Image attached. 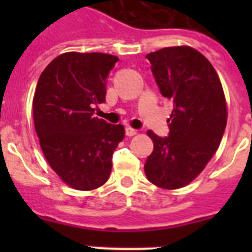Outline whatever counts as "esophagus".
<instances>
[{
	"mask_svg": "<svg viewBox=\"0 0 252 252\" xmlns=\"http://www.w3.org/2000/svg\"><path fill=\"white\" fill-rule=\"evenodd\" d=\"M126 136H134V134H137V130L133 129V128H130V126H126Z\"/></svg>",
	"mask_w": 252,
	"mask_h": 252,
	"instance_id": "34e87169",
	"label": "esophagus"
}]
</instances>
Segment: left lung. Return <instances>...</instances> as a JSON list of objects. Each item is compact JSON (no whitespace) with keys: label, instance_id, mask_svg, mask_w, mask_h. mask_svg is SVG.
I'll return each instance as SVG.
<instances>
[{"label":"left lung","instance_id":"obj_1","mask_svg":"<svg viewBox=\"0 0 252 252\" xmlns=\"http://www.w3.org/2000/svg\"><path fill=\"white\" fill-rule=\"evenodd\" d=\"M152 73L165 98L174 103L168 136L149 130L154 149L146 178L166 189L187 186L203 171L226 128V102L215 68L191 47H167L148 53Z\"/></svg>","mask_w":252,"mask_h":252}]
</instances>
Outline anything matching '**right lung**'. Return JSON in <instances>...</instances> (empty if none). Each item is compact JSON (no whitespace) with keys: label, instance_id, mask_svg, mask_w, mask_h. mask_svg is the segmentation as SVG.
<instances>
[{"label":"right lung","instance_id":"add662e5","mask_svg":"<svg viewBox=\"0 0 252 252\" xmlns=\"http://www.w3.org/2000/svg\"><path fill=\"white\" fill-rule=\"evenodd\" d=\"M119 59L68 52L43 70L33 95L35 130L53 171L72 188L90 191L108 179L124 126L94 118L106 102V84Z\"/></svg>","mask_w":252,"mask_h":252}]
</instances>
